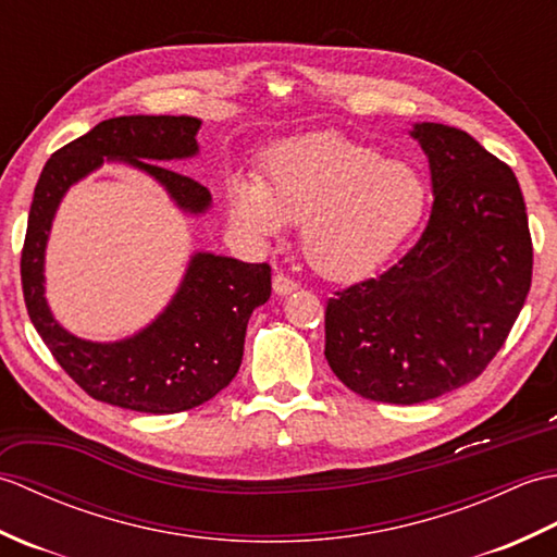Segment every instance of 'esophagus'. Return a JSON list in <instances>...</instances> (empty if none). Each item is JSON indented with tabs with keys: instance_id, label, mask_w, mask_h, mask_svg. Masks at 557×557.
Listing matches in <instances>:
<instances>
[{
	"instance_id": "1",
	"label": "esophagus",
	"mask_w": 557,
	"mask_h": 557,
	"mask_svg": "<svg viewBox=\"0 0 557 557\" xmlns=\"http://www.w3.org/2000/svg\"><path fill=\"white\" fill-rule=\"evenodd\" d=\"M272 289H275V294H280V297H287V294L297 292L299 285H297V282H294L292 277H287V275H282V272H277V275L272 277Z\"/></svg>"
}]
</instances>
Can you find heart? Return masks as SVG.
<instances>
[{"mask_svg": "<svg viewBox=\"0 0 557 557\" xmlns=\"http://www.w3.org/2000/svg\"><path fill=\"white\" fill-rule=\"evenodd\" d=\"M230 220L256 242L301 222V253L330 280L381 270L417 232L429 186L413 164L337 132L289 138L268 152L258 182L230 186Z\"/></svg>", "mask_w": 557, "mask_h": 557, "instance_id": "obj_1", "label": "heart"}]
</instances>
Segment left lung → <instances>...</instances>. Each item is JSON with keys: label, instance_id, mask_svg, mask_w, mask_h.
<instances>
[{"label": "left lung", "instance_id": "obj_1", "mask_svg": "<svg viewBox=\"0 0 557 557\" xmlns=\"http://www.w3.org/2000/svg\"><path fill=\"white\" fill-rule=\"evenodd\" d=\"M433 208L417 246L325 309V359L354 393L419 405L481 375L531 287V234L515 172L455 126L419 122Z\"/></svg>", "mask_w": 557, "mask_h": 557}]
</instances>
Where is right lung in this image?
I'll return each mask as SVG.
<instances>
[{
	"instance_id": "add662e5",
	"label": "right lung",
	"mask_w": 557,
	"mask_h": 557,
	"mask_svg": "<svg viewBox=\"0 0 557 557\" xmlns=\"http://www.w3.org/2000/svg\"><path fill=\"white\" fill-rule=\"evenodd\" d=\"M196 116H114L47 160L35 186L21 253L23 299L57 363L92 399L144 411L194 409L232 383L242 366L246 325L270 299V265L196 251L170 304L138 333L114 342L83 339L57 321L45 297V251L66 191L104 162H122L156 180L184 215L212 206L206 186L168 162L198 156Z\"/></svg>"
}]
</instances>
